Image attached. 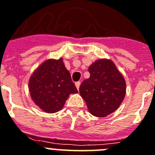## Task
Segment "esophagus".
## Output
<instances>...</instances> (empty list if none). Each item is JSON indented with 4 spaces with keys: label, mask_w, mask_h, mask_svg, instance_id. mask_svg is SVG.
I'll use <instances>...</instances> for the list:
<instances>
[{
    "label": "esophagus",
    "mask_w": 155,
    "mask_h": 155,
    "mask_svg": "<svg viewBox=\"0 0 155 155\" xmlns=\"http://www.w3.org/2000/svg\"><path fill=\"white\" fill-rule=\"evenodd\" d=\"M80 85H81L80 81H77V82L75 83V85H76L77 89H79V87H80Z\"/></svg>",
    "instance_id": "1"
}]
</instances>
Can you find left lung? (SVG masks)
I'll return each instance as SVG.
<instances>
[{
    "instance_id": "8db88e82",
    "label": "left lung",
    "mask_w": 155,
    "mask_h": 155,
    "mask_svg": "<svg viewBox=\"0 0 155 155\" xmlns=\"http://www.w3.org/2000/svg\"><path fill=\"white\" fill-rule=\"evenodd\" d=\"M89 78L79 92L93 116L105 117L120 107L126 94L124 78L112 60L99 59L89 67Z\"/></svg>"
}]
</instances>
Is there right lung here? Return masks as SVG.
<instances>
[{"label": "right lung", "mask_w": 155, "mask_h": 155, "mask_svg": "<svg viewBox=\"0 0 155 155\" xmlns=\"http://www.w3.org/2000/svg\"><path fill=\"white\" fill-rule=\"evenodd\" d=\"M28 87L34 103L47 113L58 112L70 94L78 93L62 58L43 62L31 76Z\"/></svg>", "instance_id": "right-lung-1"}]
</instances>
